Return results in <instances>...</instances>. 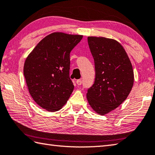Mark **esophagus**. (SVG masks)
<instances>
[{
	"label": "esophagus",
	"mask_w": 155,
	"mask_h": 155,
	"mask_svg": "<svg viewBox=\"0 0 155 155\" xmlns=\"http://www.w3.org/2000/svg\"><path fill=\"white\" fill-rule=\"evenodd\" d=\"M76 83H77V84L78 85H81V84H82V81H81V80H78L77 81H76Z\"/></svg>",
	"instance_id": "esophagus-1"
}]
</instances>
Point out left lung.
<instances>
[{"label":"left lung","mask_w":155,"mask_h":155,"mask_svg":"<svg viewBox=\"0 0 155 155\" xmlns=\"http://www.w3.org/2000/svg\"><path fill=\"white\" fill-rule=\"evenodd\" d=\"M87 42L94 58L96 75L86 97L92 109L103 115L127 98L133 87L134 71L125 49L115 40L89 36Z\"/></svg>","instance_id":"obj_1"}]
</instances>
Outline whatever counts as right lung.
Returning <instances> with one entry per match:
<instances>
[{
	"label": "right lung",
	"instance_id": "1",
	"mask_svg": "<svg viewBox=\"0 0 155 155\" xmlns=\"http://www.w3.org/2000/svg\"><path fill=\"white\" fill-rule=\"evenodd\" d=\"M82 37L54 32L44 38L26 58L23 74L29 92L43 109L57 111L71 94L74 86L69 78L70 52Z\"/></svg>",
	"mask_w": 155,
	"mask_h": 155
}]
</instances>
